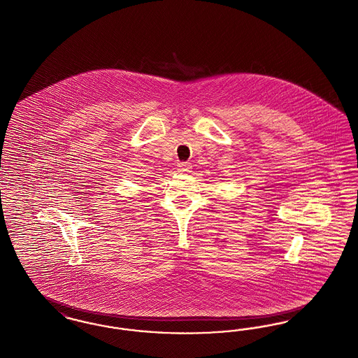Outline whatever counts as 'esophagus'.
Instances as JSON below:
<instances>
[{"mask_svg": "<svg viewBox=\"0 0 358 358\" xmlns=\"http://www.w3.org/2000/svg\"><path fill=\"white\" fill-rule=\"evenodd\" d=\"M190 169H192L190 162H181V164H178V172L180 173H189Z\"/></svg>", "mask_w": 358, "mask_h": 358, "instance_id": "obj_1", "label": "esophagus"}]
</instances>
